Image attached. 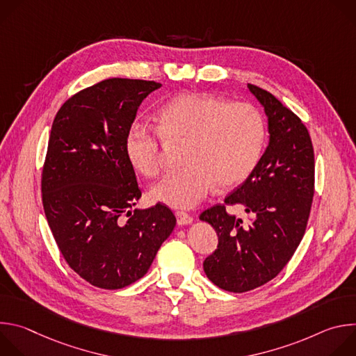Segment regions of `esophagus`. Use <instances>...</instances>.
I'll return each instance as SVG.
<instances>
[{
	"label": "esophagus",
	"mask_w": 356,
	"mask_h": 356,
	"mask_svg": "<svg viewBox=\"0 0 356 356\" xmlns=\"http://www.w3.org/2000/svg\"><path fill=\"white\" fill-rule=\"evenodd\" d=\"M176 218H177V224L179 225H188L193 222V217L184 211H176L175 213Z\"/></svg>",
	"instance_id": "esophagus-1"
}]
</instances>
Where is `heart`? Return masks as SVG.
Segmentation results:
<instances>
[{"mask_svg": "<svg viewBox=\"0 0 356 356\" xmlns=\"http://www.w3.org/2000/svg\"><path fill=\"white\" fill-rule=\"evenodd\" d=\"M156 121L158 129L145 124L129 128L125 154L139 173L155 177L163 169V139L186 140V166L150 190L152 198L168 206H197L216 184L227 188L243 181L262 156L265 120L248 103H228L210 94H181L158 111Z\"/></svg>", "mask_w": 356, "mask_h": 356, "instance_id": "obj_1", "label": "heart"}]
</instances>
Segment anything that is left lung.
I'll return each instance as SVG.
<instances>
[{
	"label": "left lung",
	"mask_w": 356,
	"mask_h": 356,
	"mask_svg": "<svg viewBox=\"0 0 356 356\" xmlns=\"http://www.w3.org/2000/svg\"><path fill=\"white\" fill-rule=\"evenodd\" d=\"M269 124V145L248 179L224 200L200 214L213 225L218 246L206 258L204 272L220 289L243 293L273 277L291 259L306 232L314 195V149L301 120L269 91L248 84ZM241 204L248 225L226 213Z\"/></svg>",
	"instance_id": "left-lung-1"
}]
</instances>
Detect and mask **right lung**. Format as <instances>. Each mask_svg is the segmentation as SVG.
Instances as JSON below:
<instances>
[{
    "instance_id": "add662e5",
    "label": "right lung",
    "mask_w": 356,
    "mask_h": 356,
    "mask_svg": "<svg viewBox=\"0 0 356 356\" xmlns=\"http://www.w3.org/2000/svg\"><path fill=\"white\" fill-rule=\"evenodd\" d=\"M161 83L107 79L58 111L42 169L43 210L67 265L90 284L117 290L146 275L176 225L162 202L140 197L125 138L142 101Z\"/></svg>"
}]
</instances>
